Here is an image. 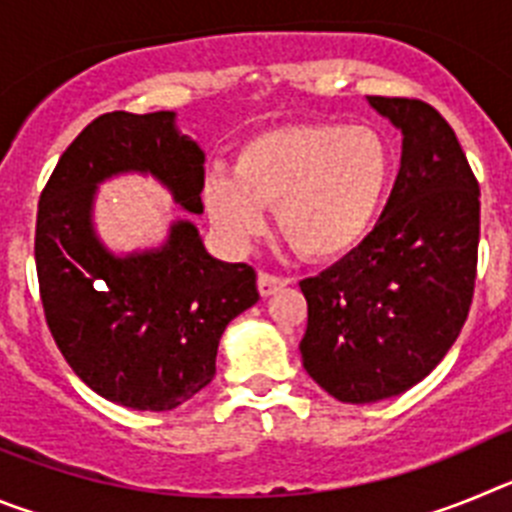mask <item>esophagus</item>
I'll return each mask as SVG.
<instances>
[{
    "label": "esophagus",
    "mask_w": 512,
    "mask_h": 512,
    "mask_svg": "<svg viewBox=\"0 0 512 512\" xmlns=\"http://www.w3.org/2000/svg\"><path fill=\"white\" fill-rule=\"evenodd\" d=\"M287 277H277V274H269V271H259V292L261 297H269L274 292H279L282 287H287Z\"/></svg>",
    "instance_id": "obj_1"
}]
</instances>
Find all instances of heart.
<instances>
[{"mask_svg":"<svg viewBox=\"0 0 512 512\" xmlns=\"http://www.w3.org/2000/svg\"><path fill=\"white\" fill-rule=\"evenodd\" d=\"M392 169L390 143L369 125H284L248 140L233 174L207 179L205 205L230 246L259 235L264 207L274 205L279 235L300 256L336 259L374 225Z\"/></svg>","mask_w":512,"mask_h":512,"instance_id":"obj_1","label":"heart"}]
</instances>
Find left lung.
Segmentation results:
<instances>
[{
	"mask_svg": "<svg viewBox=\"0 0 512 512\" xmlns=\"http://www.w3.org/2000/svg\"><path fill=\"white\" fill-rule=\"evenodd\" d=\"M402 130L379 223L341 261L302 279V366L341 402H377L436 369L469 315L479 184L456 133L428 102L366 97Z\"/></svg>",
	"mask_w": 512,
	"mask_h": 512,
	"instance_id": "8db88e82",
	"label": "left lung"
}]
</instances>
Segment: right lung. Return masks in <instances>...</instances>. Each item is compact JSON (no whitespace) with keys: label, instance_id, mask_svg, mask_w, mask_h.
Here are the masks:
<instances>
[{"label":"right lung","instance_id":"1","mask_svg":"<svg viewBox=\"0 0 512 512\" xmlns=\"http://www.w3.org/2000/svg\"><path fill=\"white\" fill-rule=\"evenodd\" d=\"M174 112H107L58 158L38 202L35 266L45 323L81 382L133 410H174L215 377L220 336L259 300L248 264L212 259L189 220L169 241L115 256L92 225L97 184L125 171L156 176L200 215L205 153Z\"/></svg>","mask_w":512,"mask_h":512}]
</instances>
